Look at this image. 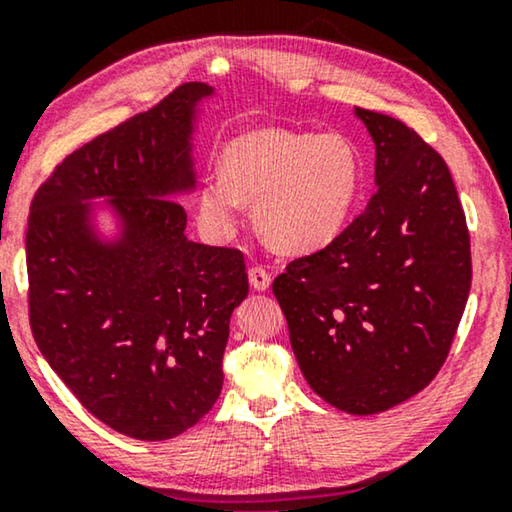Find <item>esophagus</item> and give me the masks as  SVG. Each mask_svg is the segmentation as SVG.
Listing matches in <instances>:
<instances>
[{
  "label": "esophagus",
  "mask_w": 512,
  "mask_h": 512,
  "mask_svg": "<svg viewBox=\"0 0 512 512\" xmlns=\"http://www.w3.org/2000/svg\"><path fill=\"white\" fill-rule=\"evenodd\" d=\"M272 282V275L268 270L263 268V265H251L249 268V284L254 286L256 291H265Z\"/></svg>",
  "instance_id": "34e87169"
}]
</instances>
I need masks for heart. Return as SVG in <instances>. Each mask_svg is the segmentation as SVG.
<instances>
[{
  "label": "heart",
  "instance_id": "heart-1",
  "mask_svg": "<svg viewBox=\"0 0 512 512\" xmlns=\"http://www.w3.org/2000/svg\"><path fill=\"white\" fill-rule=\"evenodd\" d=\"M198 193L200 216L216 233H233L242 200L272 247L310 254L347 226L361 186V158L347 137L251 130L233 139Z\"/></svg>",
  "mask_w": 512,
  "mask_h": 512
}]
</instances>
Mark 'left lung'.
Listing matches in <instances>:
<instances>
[{
  "instance_id": "left-lung-1",
  "label": "left lung",
  "mask_w": 512,
  "mask_h": 512,
  "mask_svg": "<svg viewBox=\"0 0 512 512\" xmlns=\"http://www.w3.org/2000/svg\"><path fill=\"white\" fill-rule=\"evenodd\" d=\"M377 191L328 247L272 282L305 380L349 415L429 387L471 291V235L440 153L398 118L356 107Z\"/></svg>"
}]
</instances>
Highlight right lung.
Returning <instances> with one entry per match:
<instances>
[{"mask_svg": "<svg viewBox=\"0 0 512 512\" xmlns=\"http://www.w3.org/2000/svg\"><path fill=\"white\" fill-rule=\"evenodd\" d=\"M184 83L53 167L30 205L27 314L41 354L90 415L123 436L167 440L214 408L235 305L249 293L240 249L184 235L174 193L193 184ZM124 214L121 248H97L88 197Z\"/></svg>", "mask_w": 512, "mask_h": 512, "instance_id": "right-lung-1", "label": "right lung"}]
</instances>
